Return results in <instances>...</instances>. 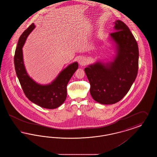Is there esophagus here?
<instances>
[{
    "label": "esophagus",
    "instance_id": "1",
    "mask_svg": "<svg viewBox=\"0 0 157 157\" xmlns=\"http://www.w3.org/2000/svg\"><path fill=\"white\" fill-rule=\"evenodd\" d=\"M78 62H79V64L80 65H82L83 66V65H86V63H87V61H86V59L85 58L81 57L78 60Z\"/></svg>",
    "mask_w": 157,
    "mask_h": 157
}]
</instances>
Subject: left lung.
Segmentation results:
<instances>
[{
	"label": "left lung",
	"mask_w": 157,
	"mask_h": 157,
	"mask_svg": "<svg viewBox=\"0 0 157 157\" xmlns=\"http://www.w3.org/2000/svg\"><path fill=\"white\" fill-rule=\"evenodd\" d=\"M113 23L115 32L107 38L115 51L112 60H98L85 68L90 94L101 104H113L124 97L138 69L139 51L135 37L123 22L118 20Z\"/></svg>",
	"instance_id": "1"
}]
</instances>
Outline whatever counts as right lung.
I'll return each instance as SVG.
<instances>
[{
  "label": "right lung",
  "instance_id": "obj_1",
  "mask_svg": "<svg viewBox=\"0 0 157 157\" xmlns=\"http://www.w3.org/2000/svg\"><path fill=\"white\" fill-rule=\"evenodd\" d=\"M35 28L32 23L20 36L14 57L15 71L26 97L30 101L42 108L55 109L62 104L67 97V83L78 68L74 62L62 69L51 83L40 84L28 74L23 61L22 48L27 37Z\"/></svg>",
  "mask_w": 157,
  "mask_h": 157
}]
</instances>
